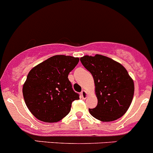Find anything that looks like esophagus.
Segmentation results:
<instances>
[{"label":"esophagus","instance_id":"34e87169","mask_svg":"<svg viewBox=\"0 0 153 153\" xmlns=\"http://www.w3.org/2000/svg\"><path fill=\"white\" fill-rule=\"evenodd\" d=\"M81 97H82V99H84V100L86 99V98L88 97V93H87V91H85V90L81 91Z\"/></svg>","mask_w":153,"mask_h":153}]
</instances>
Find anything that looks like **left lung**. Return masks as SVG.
<instances>
[{
  "label": "left lung",
  "mask_w": 153,
  "mask_h": 153,
  "mask_svg": "<svg viewBox=\"0 0 153 153\" xmlns=\"http://www.w3.org/2000/svg\"><path fill=\"white\" fill-rule=\"evenodd\" d=\"M81 63L93 75L97 105L89 109L92 116L102 122L121 118L129 109L134 97V84L126 68L105 56H84Z\"/></svg>",
  "instance_id": "obj_1"
}]
</instances>
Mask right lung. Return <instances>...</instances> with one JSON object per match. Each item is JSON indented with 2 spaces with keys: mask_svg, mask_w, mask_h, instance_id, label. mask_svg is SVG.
<instances>
[{
  "mask_svg": "<svg viewBox=\"0 0 153 153\" xmlns=\"http://www.w3.org/2000/svg\"><path fill=\"white\" fill-rule=\"evenodd\" d=\"M79 58L65 55L50 57L32 68L22 87L24 100L31 114L44 122H57L69 113L79 99L68 78Z\"/></svg>",
  "mask_w": 153,
  "mask_h": 153,
  "instance_id": "add662e5",
  "label": "right lung"
}]
</instances>
